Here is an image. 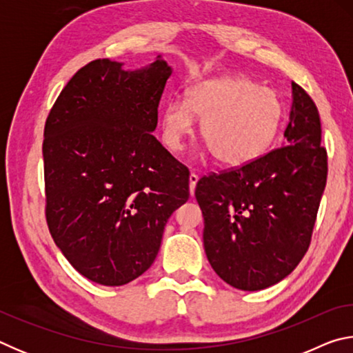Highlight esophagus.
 I'll use <instances>...</instances> for the list:
<instances>
[{
	"label": "esophagus",
	"mask_w": 353,
	"mask_h": 353,
	"mask_svg": "<svg viewBox=\"0 0 353 353\" xmlns=\"http://www.w3.org/2000/svg\"><path fill=\"white\" fill-rule=\"evenodd\" d=\"M198 181H199V176L196 174V172H191V174H190V193H191V196L194 194V188H196V183H198Z\"/></svg>",
	"instance_id": "esophagus-1"
}]
</instances>
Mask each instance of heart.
<instances>
[{"mask_svg":"<svg viewBox=\"0 0 353 353\" xmlns=\"http://www.w3.org/2000/svg\"><path fill=\"white\" fill-rule=\"evenodd\" d=\"M201 119L199 134L218 163L238 168L270 151L283 121L277 92L243 74H223L193 83L185 101H168L160 110L165 145L181 151Z\"/></svg>","mask_w":353,"mask_h":353,"instance_id":"b5f03b06","label":"heart"}]
</instances>
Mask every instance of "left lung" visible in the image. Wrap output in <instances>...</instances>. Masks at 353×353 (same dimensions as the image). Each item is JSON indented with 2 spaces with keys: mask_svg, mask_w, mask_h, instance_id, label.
I'll list each match as a JSON object with an SVG mask.
<instances>
[{
  "mask_svg": "<svg viewBox=\"0 0 353 353\" xmlns=\"http://www.w3.org/2000/svg\"><path fill=\"white\" fill-rule=\"evenodd\" d=\"M291 85L286 146L196 185L207 259L225 283L243 291L265 290L294 271L312 241L325 188L318 107L301 85Z\"/></svg>",
  "mask_w": 353,
  "mask_h": 353,
  "instance_id": "left-lung-1",
  "label": "left lung"
}]
</instances>
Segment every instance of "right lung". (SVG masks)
<instances>
[{
    "label": "right lung",
    "instance_id": "obj_1",
    "mask_svg": "<svg viewBox=\"0 0 353 353\" xmlns=\"http://www.w3.org/2000/svg\"><path fill=\"white\" fill-rule=\"evenodd\" d=\"M97 59L71 77L45 123L46 223L71 266L104 286L132 282L188 201L190 172L160 145L162 57L126 71Z\"/></svg>",
    "mask_w": 353,
    "mask_h": 353
}]
</instances>
